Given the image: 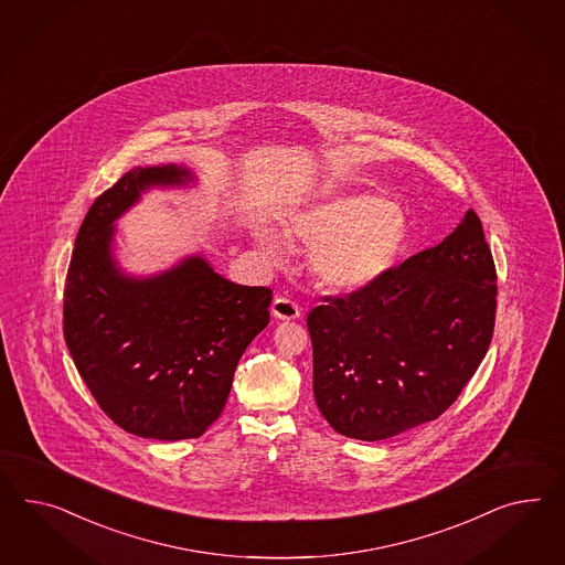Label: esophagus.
I'll return each instance as SVG.
<instances>
[{"label": "esophagus", "instance_id": "obj_1", "mask_svg": "<svg viewBox=\"0 0 565 565\" xmlns=\"http://www.w3.org/2000/svg\"><path fill=\"white\" fill-rule=\"evenodd\" d=\"M271 312L279 321H294L300 317V306L290 300L288 296H277L271 305Z\"/></svg>", "mask_w": 565, "mask_h": 565}]
</instances>
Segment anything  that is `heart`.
<instances>
[{"label": "heart", "instance_id": "1", "mask_svg": "<svg viewBox=\"0 0 565 565\" xmlns=\"http://www.w3.org/2000/svg\"><path fill=\"white\" fill-rule=\"evenodd\" d=\"M290 232L312 248L310 265L322 286L360 291L388 274L409 238L405 215L391 199L350 193L322 199L290 217ZM267 253L279 250L269 230L257 232Z\"/></svg>", "mask_w": 565, "mask_h": 565}]
</instances>
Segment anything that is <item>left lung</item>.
Segmentation results:
<instances>
[{
    "instance_id": "8db88e82",
    "label": "left lung",
    "mask_w": 565,
    "mask_h": 565,
    "mask_svg": "<svg viewBox=\"0 0 565 565\" xmlns=\"http://www.w3.org/2000/svg\"><path fill=\"white\" fill-rule=\"evenodd\" d=\"M495 294L491 250L469 210L443 243L376 284L324 298L306 319L322 417L366 443L440 417L488 353Z\"/></svg>"
}]
</instances>
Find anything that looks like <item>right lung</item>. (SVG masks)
Returning a JSON list of instances; mask_svg holds the SVG:
<instances>
[{
  "label": "right lung",
  "instance_id": "add662e5",
  "mask_svg": "<svg viewBox=\"0 0 565 565\" xmlns=\"http://www.w3.org/2000/svg\"><path fill=\"white\" fill-rule=\"evenodd\" d=\"M184 164L136 167L92 203L63 291V335L108 417L152 440L199 438L226 405L234 370L269 322V288H248L189 255L164 271L127 274L117 220L152 189H189Z\"/></svg>",
  "mask_w": 565,
  "mask_h": 565
}]
</instances>
